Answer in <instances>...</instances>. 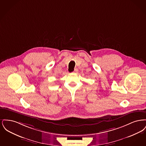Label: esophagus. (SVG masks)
I'll list each match as a JSON object with an SVG mask.
<instances>
[{
  "label": "esophagus",
  "mask_w": 146,
  "mask_h": 146,
  "mask_svg": "<svg viewBox=\"0 0 146 146\" xmlns=\"http://www.w3.org/2000/svg\"><path fill=\"white\" fill-rule=\"evenodd\" d=\"M78 70L77 68H76V69H74V73H77V72H78Z\"/></svg>",
  "instance_id": "34e87169"
}]
</instances>
